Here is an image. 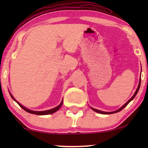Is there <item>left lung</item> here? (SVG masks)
<instances>
[{
  "label": "left lung",
  "instance_id": "obj_1",
  "mask_svg": "<svg viewBox=\"0 0 148 148\" xmlns=\"http://www.w3.org/2000/svg\"><path fill=\"white\" fill-rule=\"evenodd\" d=\"M140 77H141V75H140ZM140 85H141V77H140V79H139V84H138V86H137V90H136V91H135V94H133V96L131 97V98L129 99V100L127 101V102L125 103V104L123 105V106H121L120 108L119 109H118V110H115V111H113V112H104V111H102V110H97V109H96V108H92V107H90L91 108V109H92L94 111H95V112H98V113H100V114H113V113H116V112H119V111H121V110H123V108H125V106H127V105L129 104V102H131V100H133V98H135V96H136L137 95V92H138V91H139V88H140Z\"/></svg>",
  "mask_w": 148,
  "mask_h": 148
}]
</instances>
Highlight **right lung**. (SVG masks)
Wrapping results in <instances>:
<instances>
[{
  "label": "right lung",
  "instance_id": "obj_1",
  "mask_svg": "<svg viewBox=\"0 0 148 148\" xmlns=\"http://www.w3.org/2000/svg\"><path fill=\"white\" fill-rule=\"evenodd\" d=\"M9 94H10V95H11V98H13V100H15V102H17V104H19V106H21V108L23 109L24 110H25L26 112H29V113H31V114H37V115H46V114H53V113H54L55 112H56V111H57V110H58V109H59V108H60V107H61V106L62 105V102H63V100H62L61 102H60V104L59 105H58V106H56L55 108H54L50 109V110H44V111H35V110H29V109H28V108H25V106H23V105L20 104L19 102H18L17 101L15 100V98H14V97L13 96V95H12V94H11V92H9Z\"/></svg>",
  "mask_w": 148,
  "mask_h": 148
}]
</instances>
